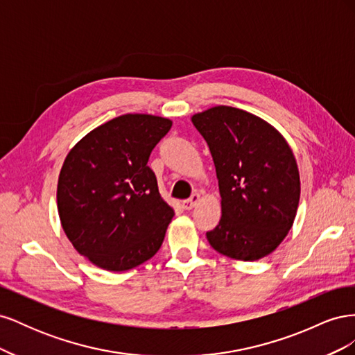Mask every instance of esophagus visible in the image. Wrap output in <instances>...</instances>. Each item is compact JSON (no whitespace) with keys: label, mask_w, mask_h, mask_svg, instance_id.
Instances as JSON below:
<instances>
[{"label":"esophagus","mask_w":355,"mask_h":355,"mask_svg":"<svg viewBox=\"0 0 355 355\" xmlns=\"http://www.w3.org/2000/svg\"><path fill=\"white\" fill-rule=\"evenodd\" d=\"M200 201V194H192L188 200H185L184 202H182V206H184V209L185 210H191V209H194L196 207V204Z\"/></svg>","instance_id":"esophagus-1"}]
</instances>
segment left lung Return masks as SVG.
I'll use <instances>...</instances> for the list:
<instances>
[{
	"instance_id": "obj_1",
	"label": "left lung",
	"mask_w": 355,
	"mask_h": 355,
	"mask_svg": "<svg viewBox=\"0 0 355 355\" xmlns=\"http://www.w3.org/2000/svg\"><path fill=\"white\" fill-rule=\"evenodd\" d=\"M213 157L222 218L209 231L214 250L239 261L274 252L296 216L300 180L292 149L275 128L243 110L214 106L192 116Z\"/></svg>"
}]
</instances>
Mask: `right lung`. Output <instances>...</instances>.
Listing matches in <instances>:
<instances>
[{"mask_svg":"<svg viewBox=\"0 0 355 355\" xmlns=\"http://www.w3.org/2000/svg\"><path fill=\"white\" fill-rule=\"evenodd\" d=\"M171 121L125 114L96 127L65 158L58 182L62 228L80 254L106 271L144 263L163 244L175 211L148 159Z\"/></svg>","mask_w":355,"mask_h":355,"instance_id":"right-lung-1","label":"right lung"}]
</instances>
